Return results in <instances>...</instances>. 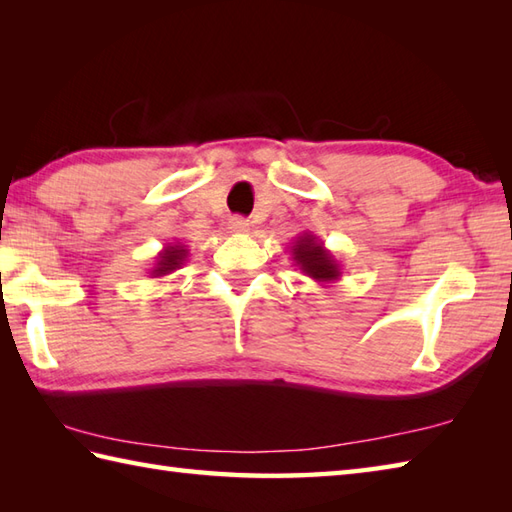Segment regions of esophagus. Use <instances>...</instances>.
<instances>
[{
    "instance_id": "34e87169",
    "label": "esophagus",
    "mask_w": 512,
    "mask_h": 512,
    "mask_svg": "<svg viewBox=\"0 0 512 512\" xmlns=\"http://www.w3.org/2000/svg\"><path fill=\"white\" fill-rule=\"evenodd\" d=\"M248 220H244V217H233L231 222H228V231L231 233H246L248 231Z\"/></svg>"
}]
</instances>
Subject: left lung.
<instances>
[{"mask_svg": "<svg viewBox=\"0 0 512 512\" xmlns=\"http://www.w3.org/2000/svg\"><path fill=\"white\" fill-rule=\"evenodd\" d=\"M292 262L301 270L303 275L319 281L321 286L334 284L341 279V264L336 262V257L323 246L321 239L306 231L301 233L290 246Z\"/></svg>", "mask_w": 512, "mask_h": 512, "instance_id": "left-lung-1", "label": "left lung"}]
</instances>
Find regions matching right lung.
<instances>
[{"mask_svg": "<svg viewBox=\"0 0 512 512\" xmlns=\"http://www.w3.org/2000/svg\"><path fill=\"white\" fill-rule=\"evenodd\" d=\"M187 257H189V248L184 246L182 242L167 244L158 253L156 264H154V268L149 270V275L151 277H165V275L176 273V270L182 268L184 262H187Z\"/></svg>", "mask_w": 512, "mask_h": 512, "instance_id": "add662e5", "label": "right lung"}]
</instances>
